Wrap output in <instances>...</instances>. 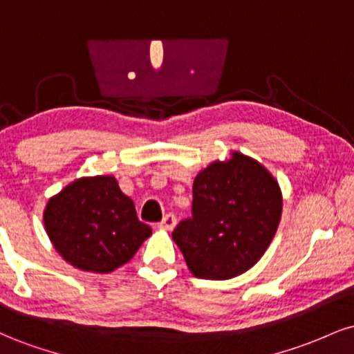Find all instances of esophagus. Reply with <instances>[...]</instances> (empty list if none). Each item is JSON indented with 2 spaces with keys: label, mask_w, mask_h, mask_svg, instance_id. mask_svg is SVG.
I'll list each match as a JSON object with an SVG mask.
<instances>
[{
  "label": "esophagus",
  "mask_w": 354,
  "mask_h": 354,
  "mask_svg": "<svg viewBox=\"0 0 354 354\" xmlns=\"http://www.w3.org/2000/svg\"><path fill=\"white\" fill-rule=\"evenodd\" d=\"M174 225H176V218H174L173 214H166V216L163 218V221L158 225V228L165 230V231H171L174 228Z\"/></svg>",
  "instance_id": "1"
}]
</instances>
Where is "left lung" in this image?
Returning a JSON list of instances; mask_svg holds the SVG:
<instances>
[{"instance_id":"8db88e82","label":"left lung","mask_w":354,"mask_h":354,"mask_svg":"<svg viewBox=\"0 0 354 354\" xmlns=\"http://www.w3.org/2000/svg\"><path fill=\"white\" fill-rule=\"evenodd\" d=\"M283 211L278 181L259 161L233 151L193 183V218L173 231L189 271L203 279L246 273L273 241Z\"/></svg>"}]
</instances>
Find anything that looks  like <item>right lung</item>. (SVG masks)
Wrapping results in <instances>:
<instances>
[{"mask_svg":"<svg viewBox=\"0 0 354 354\" xmlns=\"http://www.w3.org/2000/svg\"><path fill=\"white\" fill-rule=\"evenodd\" d=\"M43 223L64 261L101 274L126 265L151 234L111 174L83 176L64 186L48 200Z\"/></svg>","mask_w":354,"mask_h":354,"instance_id":"right-lung-1","label":"right lung"}]
</instances>
